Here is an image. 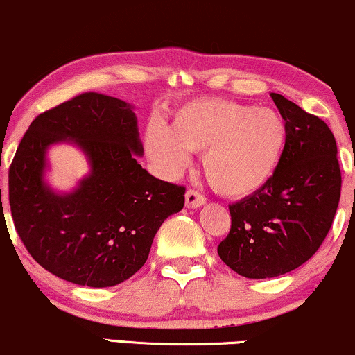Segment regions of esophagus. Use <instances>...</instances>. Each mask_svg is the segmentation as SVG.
I'll list each match as a JSON object with an SVG mask.
<instances>
[{
	"label": "esophagus",
	"mask_w": 355,
	"mask_h": 355,
	"mask_svg": "<svg viewBox=\"0 0 355 355\" xmlns=\"http://www.w3.org/2000/svg\"><path fill=\"white\" fill-rule=\"evenodd\" d=\"M205 204V197L200 192L194 191V189H189L186 192V205L187 209H199Z\"/></svg>",
	"instance_id": "1"
}]
</instances>
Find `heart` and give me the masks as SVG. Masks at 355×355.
Returning a JSON list of instances; mask_svg holds the SVG:
<instances>
[{"label":"heart","mask_w":355,"mask_h":355,"mask_svg":"<svg viewBox=\"0 0 355 355\" xmlns=\"http://www.w3.org/2000/svg\"><path fill=\"white\" fill-rule=\"evenodd\" d=\"M145 144L166 174L182 171L191 151L204 153L202 166L210 186L222 196L245 197L274 176L287 144V125L270 107L197 99L174 114L173 128L150 123Z\"/></svg>","instance_id":"1"}]
</instances>
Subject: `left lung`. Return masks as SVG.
I'll return each instance as SVG.
<instances>
[{"label": "left lung", "mask_w": 355, "mask_h": 355, "mask_svg": "<svg viewBox=\"0 0 355 355\" xmlns=\"http://www.w3.org/2000/svg\"><path fill=\"white\" fill-rule=\"evenodd\" d=\"M270 96L287 125L282 158L259 191L228 207L232 228L217 250L230 269L248 279L277 277L310 259L340 197L333 132L282 94Z\"/></svg>", "instance_id": "left-lung-1"}]
</instances>
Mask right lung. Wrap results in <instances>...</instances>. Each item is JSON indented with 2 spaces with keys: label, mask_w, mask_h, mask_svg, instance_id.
<instances>
[{
  "label": "right lung",
  "mask_w": 355,
  "mask_h": 355,
  "mask_svg": "<svg viewBox=\"0 0 355 355\" xmlns=\"http://www.w3.org/2000/svg\"><path fill=\"white\" fill-rule=\"evenodd\" d=\"M63 141L82 148L92 171L75 191L58 195L43 173L48 146ZM141 153L132 105L112 96L83 93L34 119L9 168V205L44 269L78 285L112 287L145 264L161 223L184 207L186 187L151 176L138 164Z\"/></svg>",
  "instance_id": "1"
}]
</instances>
